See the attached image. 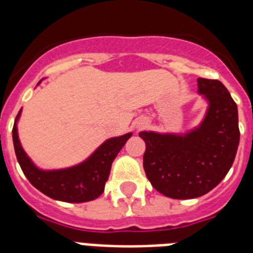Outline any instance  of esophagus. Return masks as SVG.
Returning a JSON list of instances; mask_svg holds the SVG:
<instances>
[{"label":"esophagus","mask_w":253,"mask_h":253,"mask_svg":"<svg viewBox=\"0 0 253 253\" xmlns=\"http://www.w3.org/2000/svg\"><path fill=\"white\" fill-rule=\"evenodd\" d=\"M146 125H147L146 119H140V121L138 122V125H136V127H138V128H142V127H144Z\"/></svg>","instance_id":"1"}]
</instances>
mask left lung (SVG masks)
I'll return each instance as SVG.
<instances>
[{"label":"left lung","mask_w":253,"mask_h":253,"mask_svg":"<svg viewBox=\"0 0 253 253\" xmlns=\"http://www.w3.org/2000/svg\"><path fill=\"white\" fill-rule=\"evenodd\" d=\"M209 106L204 121L186 134L142 131L143 167L158 192L174 200L197 198L227 174L239 146L238 106L220 81L198 79Z\"/></svg>","instance_id":"8db88e82"}]
</instances>
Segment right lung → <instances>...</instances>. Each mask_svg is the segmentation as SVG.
<instances>
[{"label": "right lung", "instance_id": "right-lung-1", "mask_svg": "<svg viewBox=\"0 0 253 253\" xmlns=\"http://www.w3.org/2000/svg\"><path fill=\"white\" fill-rule=\"evenodd\" d=\"M18 113L13 127V143L17 160L31 184L49 198L71 204H80L95 200L103 193L111 164L122 147L131 138V132L117 138L107 139L89 158L79 166L64 169L43 170L39 169L27 156L18 138Z\"/></svg>", "mask_w": 253, "mask_h": 253}]
</instances>
